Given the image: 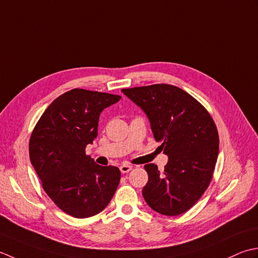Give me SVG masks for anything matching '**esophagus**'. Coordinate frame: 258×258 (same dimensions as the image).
Listing matches in <instances>:
<instances>
[{
	"label": "esophagus",
	"instance_id": "obj_1",
	"mask_svg": "<svg viewBox=\"0 0 258 258\" xmlns=\"http://www.w3.org/2000/svg\"><path fill=\"white\" fill-rule=\"evenodd\" d=\"M131 169H133V166L128 165V164H123V165L120 166V171H121L122 173H127V172H129Z\"/></svg>",
	"mask_w": 258,
	"mask_h": 258
}]
</instances>
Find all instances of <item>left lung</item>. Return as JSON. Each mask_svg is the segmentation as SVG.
<instances>
[{
	"instance_id": "1",
	"label": "left lung",
	"mask_w": 258,
	"mask_h": 258,
	"mask_svg": "<svg viewBox=\"0 0 258 258\" xmlns=\"http://www.w3.org/2000/svg\"><path fill=\"white\" fill-rule=\"evenodd\" d=\"M148 115L156 141H161L168 164L164 172L145 166L146 203L166 216L186 213L206 191L219 151L217 127L203 104L182 89L159 83L122 89Z\"/></svg>"
}]
</instances>
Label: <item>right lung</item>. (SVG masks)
Segmentation results:
<instances>
[{
    "label": "right lung",
    "mask_w": 258,
    "mask_h": 258,
    "mask_svg": "<svg viewBox=\"0 0 258 258\" xmlns=\"http://www.w3.org/2000/svg\"><path fill=\"white\" fill-rule=\"evenodd\" d=\"M120 96L72 89L46 108L31 134V164L52 202L76 218L108 206L120 182L119 168L99 166L86 154L97 137L99 115Z\"/></svg>",
    "instance_id": "obj_1"
}]
</instances>
